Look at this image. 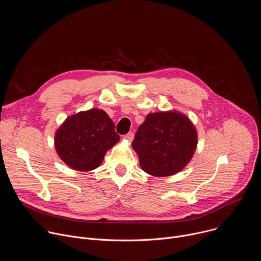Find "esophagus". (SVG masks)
Returning a JSON list of instances; mask_svg holds the SVG:
<instances>
[{
	"instance_id": "obj_1",
	"label": "esophagus",
	"mask_w": 261,
	"mask_h": 261,
	"mask_svg": "<svg viewBox=\"0 0 261 261\" xmlns=\"http://www.w3.org/2000/svg\"><path fill=\"white\" fill-rule=\"evenodd\" d=\"M124 138L127 139L128 141H132L133 138H134V133H133V132H129V133H127L126 135H124Z\"/></svg>"
}]
</instances>
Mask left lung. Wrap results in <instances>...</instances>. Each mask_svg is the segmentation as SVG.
Masks as SVG:
<instances>
[{"label":"left lung","instance_id":"1","mask_svg":"<svg viewBox=\"0 0 261 261\" xmlns=\"http://www.w3.org/2000/svg\"><path fill=\"white\" fill-rule=\"evenodd\" d=\"M196 145L194 126L174 111L147 115L132 141L141 168L156 176H167L181 170L191 160Z\"/></svg>","mask_w":261,"mask_h":261}]
</instances>
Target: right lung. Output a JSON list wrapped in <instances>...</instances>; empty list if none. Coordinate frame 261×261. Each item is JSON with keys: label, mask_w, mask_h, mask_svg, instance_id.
Masks as SVG:
<instances>
[{"label": "right lung", "mask_w": 261, "mask_h": 261, "mask_svg": "<svg viewBox=\"0 0 261 261\" xmlns=\"http://www.w3.org/2000/svg\"><path fill=\"white\" fill-rule=\"evenodd\" d=\"M120 139L105 111L90 109L68 118L56 133V150L72 169L97 168L104 155Z\"/></svg>", "instance_id": "right-lung-1"}]
</instances>
